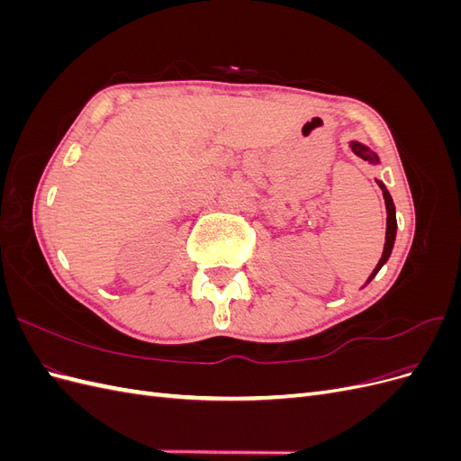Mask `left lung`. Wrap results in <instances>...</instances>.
<instances>
[{
	"mask_svg": "<svg viewBox=\"0 0 461 461\" xmlns=\"http://www.w3.org/2000/svg\"><path fill=\"white\" fill-rule=\"evenodd\" d=\"M350 148H352V151L356 153V156H357V158H361L364 161H369V163H373V165L379 163V156H376L375 151H371L367 146L359 144V142H350ZM376 185H379V186H381V190H383V198H384V205H386V239H384V249H383V256H381L379 263H376V267L373 269V273L369 275L367 283H371V281H373L375 275L379 273L383 265L388 261L390 254H393L394 240H396V207H394V202H393V198H390V194H388L386 186L381 183V180H376Z\"/></svg>",
	"mask_w": 461,
	"mask_h": 461,
	"instance_id": "obj_1",
	"label": "left lung"
}]
</instances>
